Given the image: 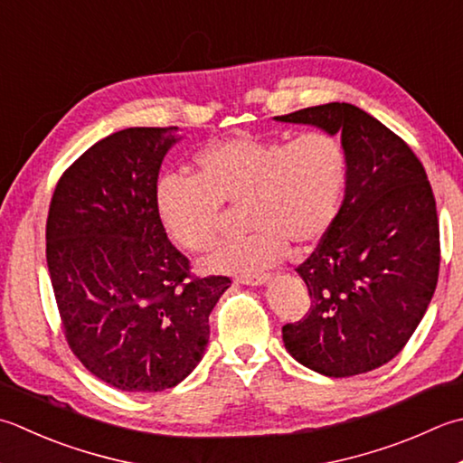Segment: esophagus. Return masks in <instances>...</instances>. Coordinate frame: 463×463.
<instances>
[{
  "label": "esophagus",
  "mask_w": 463,
  "mask_h": 463,
  "mask_svg": "<svg viewBox=\"0 0 463 463\" xmlns=\"http://www.w3.org/2000/svg\"><path fill=\"white\" fill-rule=\"evenodd\" d=\"M269 279H270L269 273H252V275H241L239 277V283L250 285V287H259V285H265Z\"/></svg>",
  "instance_id": "obj_1"
}]
</instances>
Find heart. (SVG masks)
<instances>
[{
    "instance_id": "1",
    "label": "heart",
    "mask_w": 463,
    "mask_h": 463,
    "mask_svg": "<svg viewBox=\"0 0 463 463\" xmlns=\"http://www.w3.org/2000/svg\"><path fill=\"white\" fill-rule=\"evenodd\" d=\"M198 175L168 172L156 183V208L170 239L201 252L219 239L224 203L242 204L249 234L224 241L204 269L257 273L287 255L288 241L323 239L339 213L347 180L343 142L325 132L293 140L232 136L196 154Z\"/></svg>"
}]
</instances>
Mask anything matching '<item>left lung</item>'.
<instances>
[{
    "label": "left lung",
    "instance_id": "8db88e82",
    "mask_svg": "<svg viewBox=\"0 0 463 463\" xmlns=\"http://www.w3.org/2000/svg\"><path fill=\"white\" fill-rule=\"evenodd\" d=\"M335 136L347 152L345 198L297 273L311 297L287 323V351L327 377L392 361L418 329L439 275L436 198L413 150L361 108L331 102L275 116Z\"/></svg>",
    "mask_w": 463,
    "mask_h": 463
}]
</instances>
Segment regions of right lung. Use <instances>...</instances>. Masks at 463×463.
I'll return each mask as SVG.
<instances>
[{
  "label": "right lung",
  "instance_id": "right-lung-1",
  "mask_svg": "<svg viewBox=\"0 0 463 463\" xmlns=\"http://www.w3.org/2000/svg\"><path fill=\"white\" fill-rule=\"evenodd\" d=\"M178 128H126L96 142L53 190L45 259L63 335L90 373L122 392L170 389L203 359L208 315L231 287L193 277L156 208Z\"/></svg>",
  "mask_w": 463,
  "mask_h": 463
}]
</instances>
